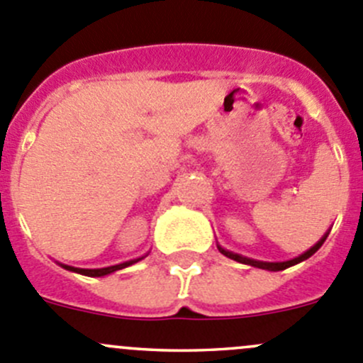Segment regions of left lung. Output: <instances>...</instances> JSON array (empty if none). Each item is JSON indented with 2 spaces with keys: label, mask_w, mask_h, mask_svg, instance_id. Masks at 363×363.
<instances>
[{
  "label": "left lung",
  "mask_w": 363,
  "mask_h": 363,
  "mask_svg": "<svg viewBox=\"0 0 363 363\" xmlns=\"http://www.w3.org/2000/svg\"><path fill=\"white\" fill-rule=\"evenodd\" d=\"M328 233H330V230H328V232L325 233V235L321 237V239L318 240V242L314 244L313 247H309V250H307L306 252H302V255L296 256V258H294V259H286V262H262V259H252V258H247V256L239 255V252L225 250V247H221L219 244H218V250H219V252H221V255H225L226 258L235 259V262L244 263V265H251V267H256V269H263V270H270V272H277V270H284V269H288V267H294V265H296V263H300V262H303V259L311 258L314 252H316L321 246H323V242L327 240Z\"/></svg>",
  "instance_id": "1"
}]
</instances>
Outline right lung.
I'll return each instance as SVG.
<instances>
[{
	"label": "right lung",
	"instance_id": "obj_1",
	"mask_svg": "<svg viewBox=\"0 0 363 363\" xmlns=\"http://www.w3.org/2000/svg\"><path fill=\"white\" fill-rule=\"evenodd\" d=\"M147 256V255H145ZM145 256H140V258H135V259H130V262H123V263H117V265H111V267H104V269H79V267H72V265H65V263H60L63 269L69 270V272H77V274H82V276H87V277H104V276H108V274L116 272V270H121V269H126V267L133 265V263L140 262V259H144Z\"/></svg>",
	"mask_w": 363,
	"mask_h": 363
}]
</instances>
